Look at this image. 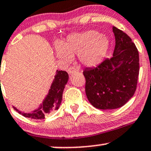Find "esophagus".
Returning a JSON list of instances; mask_svg holds the SVG:
<instances>
[{
  "label": "esophagus",
  "mask_w": 151,
  "mask_h": 151,
  "mask_svg": "<svg viewBox=\"0 0 151 151\" xmlns=\"http://www.w3.org/2000/svg\"><path fill=\"white\" fill-rule=\"evenodd\" d=\"M77 69H75L74 67H69V69H67V72L69 75H72V74H74V73L77 72Z\"/></svg>",
  "instance_id": "34e87169"
}]
</instances>
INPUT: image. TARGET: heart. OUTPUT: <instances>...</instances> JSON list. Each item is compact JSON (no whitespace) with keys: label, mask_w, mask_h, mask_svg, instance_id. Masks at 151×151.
<instances>
[{"label":"heart","mask_w":151,"mask_h":151,"mask_svg":"<svg viewBox=\"0 0 151 151\" xmlns=\"http://www.w3.org/2000/svg\"><path fill=\"white\" fill-rule=\"evenodd\" d=\"M110 48V40L96 31H86L69 36L56 54L61 60L70 62L72 56L77 54L79 62L86 67H95L104 60Z\"/></svg>","instance_id":"heart-1"}]
</instances>
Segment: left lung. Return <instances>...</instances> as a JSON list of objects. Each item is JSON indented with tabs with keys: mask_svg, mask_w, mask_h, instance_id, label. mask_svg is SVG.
I'll list each match as a JSON object with an SVG mask.
<instances>
[{
	"mask_svg": "<svg viewBox=\"0 0 151 151\" xmlns=\"http://www.w3.org/2000/svg\"><path fill=\"white\" fill-rule=\"evenodd\" d=\"M115 46L112 57L100 65L86 68L85 92L89 102L101 110H114L128 102L135 92L139 74V54L125 33L112 27Z\"/></svg>",
	"mask_w": 151,
	"mask_h": 151,
	"instance_id": "left-lung-1",
	"label": "left lung"
}]
</instances>
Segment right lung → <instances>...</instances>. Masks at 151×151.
I'll list each match as a JSON object with an SVG mask.
<instances>
[{
    "label": "right lung",
    "instance_id": "right-lung-1",
    "mask_svg": "<svg viewBox=\"0 0 151 151\" xmlns=\"http://www.w3.org/2000/svg\"><path fill=\"white\" fill-rule=\"evenodd\" d=\"M69 75L67 72L57 70L49 92L37 109L31 112H24L19 110L14 106L13 107L19 114L26 117L35 120L44 119L46 115H49L54 110L59 109L62 102L63 91L67 83Z\"/></svg>",
    "mask_w": 151,
    "mask_h": 151
}]
</instances>
